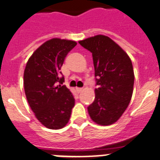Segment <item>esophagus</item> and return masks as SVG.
<instances>
[{
	"mask_svg": "<svg viewBox=\"0 0 160 160\" xmlns=\"http://www.w3.org/2000/svg\"><path fill=\"white\" fill-rule=\"evenodd\" d=\"M76 90H77V91L78 93H81L82 91L83 88H79V87H78V88H76Z\"/></svg>",
	"mask_w": 160,
	"mask_h": 160,
	"instance_id": "1",
	"label": "esophagus"
}]
</instances>
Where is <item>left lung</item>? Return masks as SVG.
Masks as SVG:
<instances>
[{
    "label": "left lung",
    "instance_id": "obj_1",
    "mask_svg": "<svg viewBox=\"0 0 160 160\" xmlns=\"http://www.w3.org/2000/svg\"><path fill=\"white\" fill-rule=\"evenodd\" d=\"M92 53L94 75L98 77L94 102L87 107L95 123L109 126L116 122L128 108L133 94L135 74L128 54L105 35L79 41Z\"/></svg>",
    "mask_w": 160,
    "mask_h": 160
}]
</instances>
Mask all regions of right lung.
<instances>
[{
	"label": "right lung",
	"mask_w": 160,
	"mask_h": 160,
	"mask_svg": "<svg viewBox=\"0 0 160 160\" xmlns=\"http://www.w3.org/2000/svg\"><path fill=\"white\" fill-rule=\"evenodd\" d=\"M77 42L52 38L44 42L28 60L24 71V89L28 103L39 122L58 130L68 123L74 98L61 78V67Z\"/></svg>",
	"instance_id": "obj_1"
}]
</instances>
